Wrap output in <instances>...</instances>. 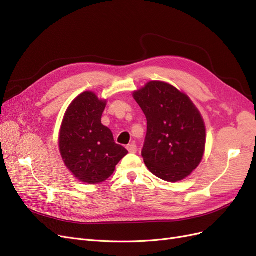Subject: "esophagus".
<instances>
[{
  "instance_id": "obj_1",
  "label": "esophagus",
  "mask_w": 256,
  "mask_h": 256,
  "mask_svg": "<svg viewBox=\"0 0 256 256\" xmlns=\"http://www.w3.org/2000/svg\"><path fill=\"white\" fill-rule=\"evenodd\" d=\"M127 150L129 152H136V150H138V148H136V144H129V145H127Z\"/></svg>"
}]
</instances>
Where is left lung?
Here are the masks:
<instances>
[{"label": "left lung", "instance_id": "left-lung-1", "mask_svg": "<svg viewBox=\"0 0 256 256\" xmlns=\"http://www.w3.org/2000/svg\"><path fill=\"white\" fill-rule=\"evenodd\" d=\"M147 120L142 157L150 171L166 182L184 180L203 158L204 120L187 95L172 85L148 82L134 92Z\"/></svg>", "mask_w": 256, "mask_h": 256}]
</instances>
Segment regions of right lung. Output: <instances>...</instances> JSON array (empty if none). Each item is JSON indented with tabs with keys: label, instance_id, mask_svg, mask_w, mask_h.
Here are the masks:
<instances>
[{
	"label": "right lung",
	"instance_id": "1",
	"mask_svg": "<svg viewBox=\"0 0 256 256\" xmlns=\"http://www.w3.org/2000/svg\"><path fill=\"white\" fill-rule=\"evenodd\" d=\"M106 102L84 92L67 109L60 132V152L66 166L79 180L99 184L109 178L127 150L114 142L102 124Z\"/></svg>",
	"mask_w": 256,
	"mask_h": 256
}]
</instances>
